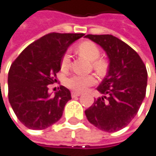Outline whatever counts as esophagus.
I'll return each instance as SVG.
<instances>
[{
	"label": "esophagus",
	"mask_w": 156,
	"mask_h": 156,
	"mask_svg": "<svg viewBox=\"0 0 156 156\" xmlns=\"http://www.w3.org/2000/svg\"><path fill=\"white\" fill-rule=\"evenodd\" d=\"M80 95V93H77V92H72L71 93V97L72 98H75V97H78Z\"/></svg>",
	"instance_id": "esophagus-1"
}]
</instances>
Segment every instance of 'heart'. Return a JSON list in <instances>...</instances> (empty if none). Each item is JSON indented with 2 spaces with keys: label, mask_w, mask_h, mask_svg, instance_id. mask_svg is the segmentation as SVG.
I'll list each match as a JSON object with an SVG mask.
<instances>
[{
  "label": "heart",
  "mask_w": 156,
  "mask_h": 156,
  "mask_svg": "<svg viewBox=\"0 0 156 156\" xmlns=\"http://www.w3.org/2000/svg\"><path fill=\"white\" fill-rule=\"evenodd\" d=\"M78 52L81 55L85 56L86 58L92 62V65L94 70L100 75L105 74L108 69V63L106 61L100 59L101 51L94 43L91 41H84L79 44L78 47ZM70 67V56L69 53L66 52L62 59H61V69L62 71H67ZM97 79L94 75H87V76H81V75H73L69 78H66L64 85L69 89L74 92H83L87 90L89 87H92L95 85Z\"/></svg>",
  "instance_id": "obj_1"
}]
</instances>
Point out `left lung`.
I'll use <instances>...</instances> for the list:
<instances>
[{"label":"left lung","mask_w":156,"mask_h":156,"mask_svg":"<svg viewBox=\"0 0 156 156\" xmlns=\"http://www.w3.org/2000/svg\"><path fill=\"white\" fill-rule=\"evenodd\" d=\"M109 59L108 70L97 90L104 94L85 111L88 121L98 129L114 133L124 128L137 115L146 96L147 71L140 56L113 35L88 34Z\"/></svg>","instance_id":"left-lung-1"}]
</instances>
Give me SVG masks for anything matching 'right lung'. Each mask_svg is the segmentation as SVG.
Masks as SVG:
<instances>
[{"label":"right lung","instance_id":"add662e5","mask_svg":"<svg viewBox=\"0 0 156 156\" xmlns=\"http://www.w3.org/2000/svg\"><path fill=\"white\" fill-rule=\"evenodd\" d=\"M84 33L50 32L25 48L9 71V101L18 120L29 129L44 130L56 123L71 99L63 86L54 96L48 85L56 81L61 59Z\"/></svg>","mask_w":156,"mask_h":156}]
</instances>
